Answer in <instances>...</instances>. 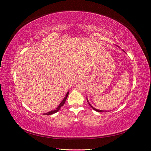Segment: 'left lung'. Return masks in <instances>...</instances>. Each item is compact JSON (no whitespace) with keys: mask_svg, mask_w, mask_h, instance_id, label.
<instances>
[{"mask_svg":"<svg viewBox=\"0 0 151 151\" xmlns=\"http://www.w3.org/2000/svg\"><path fill=\"white\" fill-rule=\"evenodd\" d=\"M86 99H87V101L88 102V103H89V104H90V106L94 110V111H98V112H104V111L103 110H99V109H96V108H93L92 106L90 104V103H89V101H88V99H87V98H86Z\"/></svg>","mask_w":151,"mask_h":151,"instance_id":"8db88e82","label":"left lung"}]
</instances>
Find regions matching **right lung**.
I'll return each mask as SVG.
<instances>
[{
	"label": "right lung",
	"instance_id": "1",
	"mask_svg": "<svg viewBox=\"0 0 151 151\" xmlns=\"http://www.w3.org/2000/svg\"><path fill=\"white\" fill-rule=\"evenodd\" d=\"M68 94H69V92H68V93H66L65 97L64 99H63V101L61 102V103L59 104L57 108H56V109H54V110H53V111H50V112H48V113H44V114H45V115H51V114H54V113H55L58 112V111L60 110V109L61 108V107L63 106V104H65V101H66V99L67 97H68Z\"/></svg>",
	"mask_w": 151,
	"mask_h": 151
}]
</instances>
